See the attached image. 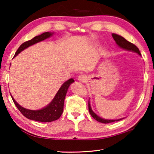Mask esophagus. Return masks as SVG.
<instances>
[{
  "mask_svg": "<svg viewBox=\"0 0 154 154\" xmlns=\"http://www.w3.org/2000/svg\"><path fill=\"white\" fill-rule=\"evenodd\" d=\"M88 80V77L86 76V75L82 74L79 77V81L81 82H85Z\"/></svg>",
  "mask_w": 154,
  "mask_h": 154,
  "instance_id": "1",
  "label": "esophagus"
}]
</instances>
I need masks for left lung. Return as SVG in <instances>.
Listing matches in <instances>:
<instances>
[{
	"label": "left lung",
	"mask_w": 154,
	"mask_h": 154,
	"mask_svg": "<svg viewBox=\"0 0 154 154\" xmlns=\"http://www.w3.org/2000/svg\"><path fill=\"white\" fill-rule=\"evenodd\" d=\"M112 36L115 41L116 44H117V46H119V47L123 48L124 50L136 53L139 55H141V53H140V51L138 49L137 46L134 45L133 44L131 43V42H129L128 41H127V40L125 38H124L123 37L120 36L119 35L115 34V33H112ZM88 108H89V112H90V115H92V117L94 118V119L97 120V122H101V123H103V124L111 123V122H114L115 121L117 122V121H119V120H122V119H124V118H122V119H103V118L100 117L99 116H98L92 110V108H91L90 99H89V101H88Z\"/></svg>",
	"instance_id": "8db88e82"
}]
</instances>
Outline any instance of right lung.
I'll return each mask as SVG.
<instances>
[{
    "mask_svg": "<svg viewBox=\"0 0 154 154\" xmlns=\"http://www.w3.org/2000/svg\"><path fill=\"white\" fill-rule=\"evenodd\" d=\"M53 34H54V32H44L42 35L35 37L34 38L29 40V41L24 42L18 48L14 55V57H16L19 53L23 51L24 49H26V48H28L29 46L34 45V44L38 43V42L44 41V39L47 38H49L50 37L53 36ZM73 82H74V80L73 79H70L68 81L64 82L62 85L59 90L57 91L56 94H55L51 103L44 107V108L39 109V110H33L23 108L15 101V99L12 97V95H11V97H12V99L17 108L22 113V115L25 116L28 119L41 122H53L55 120L58 119L62 115V112H63L64 98L66 97L69 87Z\"/></svg>",
    "mask_w": 154,
    "mask_h": 154,
    "instance_id": "add662e5",
    "label": "right lung"
}]
</instances>
